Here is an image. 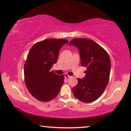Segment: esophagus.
Wrapping results in <instances>:
<instances>
[{
    "mask_svg": "<svg viewBox=\"0 0 131 131\" xmlns=\"http://www.w3.org/2000/svg\"><path fill=\"white\" fill-rule=\"evenodd\" d=\"M64 75H65V78H70V76H69V75H68V74H66V73H65V74H64Z\"/></svg>",
    "mask_w": 131,
    "mask_h": 131,
    "instance_id": "34e87169",
    "label": "esophagus"
}]
</instances>
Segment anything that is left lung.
<instances>
[{
  "mask_svg": "<svg viewBox=\"0 0 131 131\" xmlns=\"http://www.w3.org/2000/svg\"><path fill=\"white\" fill-rule=\"evenodd\" d=\"M69 44L77 47L81 65L87 68L84 78H78V83L73 88V94L83 102H93L103 94L108 83L110 58L107 52L92 39L74 38Z\"/></svg>",
  "mask_w": 131,
  "mask_h": 131,
  "instance_id": "8db88e82",
  "label": "left lung"
}]
</instances>
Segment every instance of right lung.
I'll return each mask as SVG.
<instances>
[{"instance_id": "1", "label": "right lung", "mask_w": 131, "mask_h": 131, "mask_svg": "<svg viewBox=\"0 0 131 131\" xmlns=\"http://www.w3.org/2000/svg\"><path fill=\"white\" fill-rule=\"evenodd\" d=\"M67 39L49 38L35 43L28 53L24 64V81L33 97L41 101L56 97L63 83L65 76L50 69L57 62L61 47Z\"/></svg>"}]
</instances>
